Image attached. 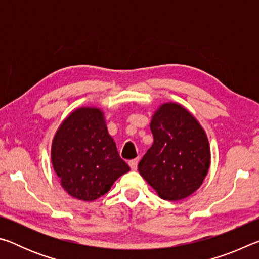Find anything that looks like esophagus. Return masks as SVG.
I'll list each match as a JSON object with an SVG mask.
<instances>
[{
    "instance_id": "34e87169",
    "label": "esophagus",
    "mask_w": 259,
    "mask_h": 259,
    "mask_svg": "<svg viewBox=\"0 0 259 259\" xmlns=\"http://www.w3.org/2000/svg\"><path fill=\"white\" fill-rule=\"evenodd\" d=\"M128 163H129V166H130L131 169H133V170H136V169H137V165H138V159L130 160V161L128 162Z\"/></svg>"
}]
</instances>
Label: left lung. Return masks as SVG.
<instances>
[{"label": "left lung", "mask_w": 259, "mask_h": 259, "mask_svg": "<svg viewBox=\"0 0 259 259\" xmlns=\"http://www.w3.org/2000/svg\"><path fill=\"white\" fill-rule=\"evenodd\" d=\"M153 145L139 174L161 199L178 201L202 185L210 166L209 142L192 114L176 103L161 105L151 121Z\"/></svg>", "instance_id": "obj_1"}]
</instances>
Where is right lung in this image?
Here are the masks:
<instances>
[{
  "instance_id": "right-lung-1",
  "label": "right lung",
  "mask_w": 259,
  "mask_h": 259,
  "mask_svg": "<svg viewBox=\"0 0 259 259\" xmlns=\"http://www.w3.org/2000/svg\"><path fill=\"white\" fill-rule=\"evenodd\" d=\"M51 162L60 184L77 200L94 201L130 168L121 159L99 108H77L52 140Z\"/></svg>"
}]
</instances>
